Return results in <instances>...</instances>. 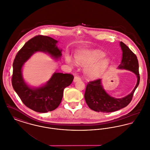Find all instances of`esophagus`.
<instances>
[{
	"label": "esophagus",
	"mask_w": 150,
	"mask_h": 150,
	"mask_svg": "<svg viewBox=\"0 0 150 150\" xmlns=\"http://www.w3.org/2000/svg\"><path fill=\"white\" fill-rule=\"evenodd\" d=\"M81 80V79L79 77V76H75V78H74V83H75V82H76L77 81H79V80Z\"/></svg>",
	"instance_id": "1"
}]
</instances>
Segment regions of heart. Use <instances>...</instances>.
<instances>
[{"instance_id": "1", "label": "heart", "mask_w": 150, "mask_h": 150, "mask_svg": "<svg viewBox=\"0 0 150 150\" xmlns=\"http://www.w3.org/2000/svg\"><path fill=\"white\" fill-rule=\"evenodd\" d=\"M106 54L100 50L82 51L75 56V59L79 64L86 66L84 73L89 79L98 78L106 71L110 63L107 58H104ZM67 63L71 64L72 60L69 56L66 57Z\"/></svg>"}]
</instances>
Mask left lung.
<instances>
[{
    "label": "left lung",
    "instance_id": "1",
    "mask_svg": "<svg viewBox=\"0 0 150 150\" xmlns=\"http://www.w3.org/2000/svg\"><path fill=\"white\" fill-rule=\"evenodd\" d=\"M120 46L122 54L121 63L117 68L134 73L137 78V84L128 95L121 98H116L110 96L106 92L102 86L101 79L90 81L86 87L84 98L89 107L96 112H114L127 106L132 100L133 94L139 85L140 76L137 57L124 43L120 42Z\"/></svg>",
    "mask_w": 150,
    "mask_h": 150
}]
</instances>
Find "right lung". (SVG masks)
<instances>
[{
  "instance_id": "obj_1",
  "label": "right lung",
  "mask_w": 150,
  "mask_h": 150,
  "mask_svg": "<svg viewBox=\"0 0 150 150\" xmlns=\"http://www.w3.org/2000/svg\"><path fill=\"white\" fill-rule=\"evenodd\" d=\"M57 43V40L47 36H36L25 44L14 58L13 88L24 105L38 112L45 113L57 108L62 99L64 88L71 84L74 76L70 74L54 72L45 84L31 87L23 78L22 67L38 52L47 53L56 60L60 59L62 50L58 48Z\"/></svg>"
}]
</instances>
